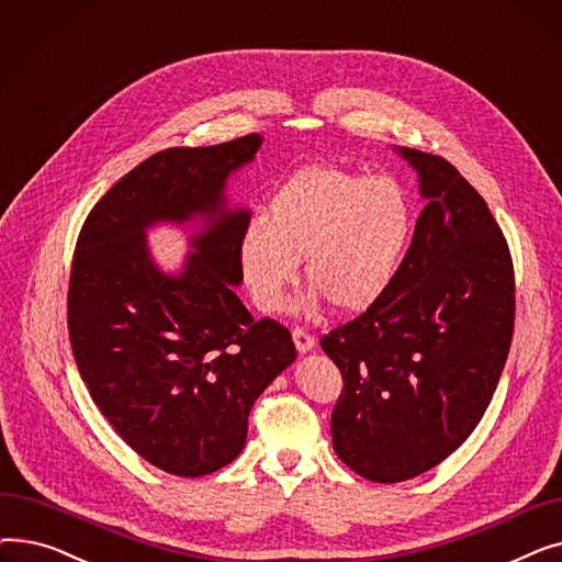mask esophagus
I'll return each instance as SVG.
<instances>
[{
    "label": "esophagus",
    "mask_w": 562,
    "mask_h": 562,
    "mask_svg": "<svg viewBox=\"0 0 562 562\" xmlns=\"http://www.w3.org/2000/svg\"><path fill=\"white\" fill-rule=\"evenodd\" d=\"M291 337H293V344H296V348H299V352H310L314 346H316V339H314V335H310V333H305V330H301V328H296L291 333Z\"/></svg>",
    "instance_id": "esophagus-1"
}]
</instances>
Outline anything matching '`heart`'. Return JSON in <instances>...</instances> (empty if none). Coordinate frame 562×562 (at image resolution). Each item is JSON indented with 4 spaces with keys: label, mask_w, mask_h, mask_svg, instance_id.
<instances>
[{
    "label": "heart",
    "mask_w": 562,
    "mask_h": 562,
    "mask_svg": "<svg viewBox=\"0 0 562 562\" xmlns=\"http://www.w3.org/2000/svg\"><path fill=\"white\" fill-rule=\"evenodd\" d=\"M409 234V198L390 177L310 166L276 191L266 223L252 218L244 227L236 257L261 312L282 307L303 259L314 289L296 312H314L330 301L341 314H360L392 286Z\"/></svg>",
    "instance_id": "heart-1"
}]
</instances>
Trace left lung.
<instances>
[{
  "mask_svg": "<svg viewBox=\"0 0 562 562\" xmlns=\"http://www.w3.org/2000/svg\"><path fill=\"white\" fill-rule=\"evenodd\" d=\"M426 200L398 273L375 305L321 339L344 392L341 462L373 483L415 479L483 419L515 323V276L485 200L441 157L394 145Z\"/></svg>",
  "mask_w": 562,
  "mask_h": 562,
  "instance_id": "1",
  "label": "left lung"
}]
</instances>
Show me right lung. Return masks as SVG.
<instances>
[{
  "label": "right lung",
  "mask_w": 562,
  "mask_h": 562,
  "mask_svg": "<svg viewBox=\"0 0 562 562\" xmlns=\"http://www.w3.org/2000/svg\"><path fill=\"white\" fill-rule=\"evenodd\" d=\"M261 140L153 155L106 191L77 241L68 328L81 380L115 432L175 476L239 456L255 401L296 360L289 330L255 321L234 291L250 210L229 204L227 182ZM157 224L192 227L177 272L146 244Z\"/></svg>",
  "instance_id": "obj_1"
}]
</instances>
